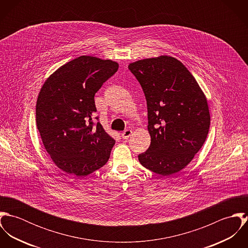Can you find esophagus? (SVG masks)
<instances>
[{
  "label": "esophagus",
  "mask_w": 248,
  "mask_h": 248,
  "mask_svg": "<svg viewBox=\"0 0 248 248\" xmlns=\"http://www.w3.org/2000/svg\"><path fill=\"white\" fill-rule=\"evenodd\" d=\"M132 131L131 130H125L122 134H121V138L123 139V140H128L129 138H130V136L132 135Z\"/></svg>",
  "instance_id": "1"
}]
</instances>
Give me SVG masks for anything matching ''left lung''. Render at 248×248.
<instances>
[{"instance_id": "obj_1", "label": "left lung", "mask_w": 248, "mask_h": 248, "mask_svg": "<svg viewBox=\"0 0 248 248\" xmlns=\"http://www.w3.org/2000/svg\"><path fill=\"white\" fill-rule=\"evenodd\" d=\"M147 101L151 144L139 155L145 168L164 177L182 170L207 138L210 113L198 82L176 58L159 56L129 65Z\"/></svg>"}]
</instances>
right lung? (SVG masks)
<instances>
[{
  "label": "right lung",
  "instance_id": "add662e5",
  "mask_svg": "<svg viewBox=\"0 0 248 248\" xmlns=\"http://www.w3.org/2000/svg\"><path fill=\"white\" fill-rule=\"evenodd\" d=\"M117 70L116 62L83 55L53 72L40 91L38 131L53 162L70 175H90L109 158L115 140L93 121L94 95Z\"/></svg>",
  "mask_w": 248,
  "mask_h": 248
}]
</instances>
